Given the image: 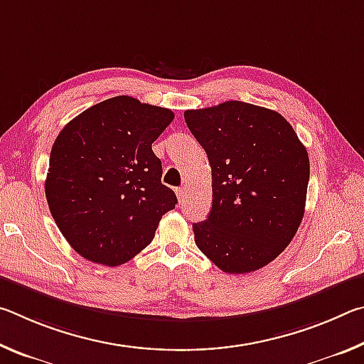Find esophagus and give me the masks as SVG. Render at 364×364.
<instances>
[{
    "mask_svg": "<svg viewBox=\"0 0 364 364\" xmlns=\"http://www.w3.org/2000/svg\"><path fill=\"white\" fill-rule=\"evenodd\" d=\"M186 194H188V189L184 188V186L176 189V196H178V199H180V202L184 200V197H186Z\"/></svg>",
    "mask_w": 364,
    "mask_h": 364,
    "instance_id": "obj_1",
    "label": "esophagus"
}]
</instances>
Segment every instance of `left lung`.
<instances>
[{
    "mask_svg": "<svg viewBox=\"0 0 364 364\" xmlns=\"http://www.w3.org/2000/svg\"><path fill=\"white\" fill-rule=\"evenodd\" d=\"M212 168V210L194 223L199 250L231 274L273 262L305 212L310 160L284 117L242 101L184 112Z\"/></svg>",
    "mask_w": 364,
    "mask_h": 364,
    "instance_id": "left-lung-1",
    "label": "left lung"
}]
</instances>
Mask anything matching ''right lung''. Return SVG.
<instances>
[{
	"mask_svg": "<svg viewBox=\"0 0 364 364\" xmlns=\"http://www.w3.org/2000/svg\"><path fill=\"white\" fill-rule=\"evenodd\" d=\"M175 114L115 96L86 109L54 141L45 183L59 231L86 260L119 267L146 249L178 199L160 181L152 143Z\"/></svg>",
	"mask_w": 364,
	"mask_h": 364,
	"instance_id": "obj_1",
	"label": "right lung"
}]
</instances>
